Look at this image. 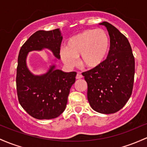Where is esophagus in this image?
<instances>
[{"label": "esophagus", "mask_w": 147, "mask_h": 147, "mask_svg": "<svg viewBox=\"0 0 147 147\" xmlns=\"http://www.w3.org/2000/svg\"><path fill=\"white\" fill-rule=\"evenodd\" d=\"M82 77H83V76H82L81 74L80 73V72H78V73L77 74V75H76V79H77V80H80V79H82Z\"/></svg>", "instance_id": "obj_1"}]
</instances>
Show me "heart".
Here are the masks:
<instances>
[{
	"label": "heart",
	"instance_id": "b5f03b06",
	"mask_svg": "<svg viewBox=\"0 0 147 147\" xmlns=\"http://www.w3.org/2000/svg\"><path fill=\"white\" fill-rule=\"evenodd\" d=\"M109 49V39L102 29H88L67 40L66 47L60 48V56L63 63L72 67L77 65L80 57L82 66L93 68L102 64Z\"/></svg>",
	"mask_w": 147,
	"mask_h": 147
}]
</instances>
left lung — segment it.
<instances>
[{
  "label": "left lung",
  "mask_w": 147,
  "mask_h": 147,
  "mask_svg": "<svg viewBox=\"0 0 147 147\" xmlns=\"http://www.w3.org/2000/svg\"><path fill=\"white\" fill-rule=\"evenodd\" d=\"M110 48L102 64L84 72L87 98L92 109L101 114H113L126 104L131 96L135 75V59L131 46L115 26L107 22Z\"/></svg>",
  "instance_id": "left-lung-1"
}]
</instances>
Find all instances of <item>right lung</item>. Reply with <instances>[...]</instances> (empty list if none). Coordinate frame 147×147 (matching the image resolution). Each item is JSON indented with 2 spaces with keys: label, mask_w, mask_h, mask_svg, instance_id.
Listing matches in <instances>:
<instances>
[{
  "label": "right lung",
  "mask_w": 147,
  "mask_h": 147,
  "mask_svg": "<svg viewBox=\"0 0 147 147\" xmlns=\"http://www.w3.org/2000/svg\"><path fill=\"white\" fill-rule=\"evenodd\" d=\"M62 39L59 28L49 31L38 30L26 40L19 51L16 79L17 96L21 106L33 118L54 119L65 109L77 73L56 69ZM45 49H49L55 59L45 74L34 75L27 65V56L30 51Z\"/></svg>",
  "instance_id": "add662e5"
}]
</instances>
